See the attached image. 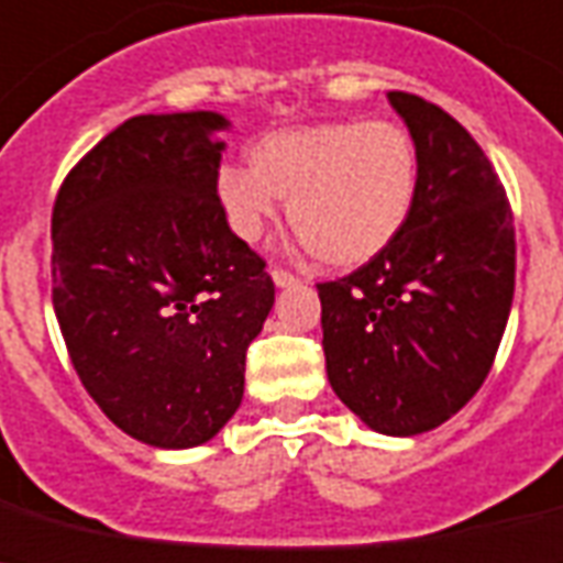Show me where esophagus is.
I'll return each mask as SVG.
<instances>
[{
	"instance_id": "obj_1",
	"label": "esophagus",
	"mask_w": 563,
	"mask_h": 563,
	"mask_svg": "<svg viewBox=\"0 0 563 563\" xmlns=\"http://www.w3.org/2000/svg\"><path fill=\"white\" fill-rule=\"evenodd\" d=\"M269 278H273V285L276 287H290V285H296V282H299V278L296 276H290V273H287V269H269Z\"/></svg>"
}]
</instances>
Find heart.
I'll return each instance as SVG.
<instances>
[{
    "mask_svg": "<svg viewBox=\"0 0 563 563\" xmlns=\"http://www.w3.org/2000/svg\"><path fill=\"white\" fill-rule=\"evenodd\" d=\"M218 200L244 244L264 235L287 200V220L331 267L384 255L418 195V147L395 121H319L273 130L250 147V168L218 170Z\"/></svg>",
    "mask_w": 563,
    "mask_h": 563,
    "instance_id": "obj_1",
    "label": "heart"
}]
</instances>
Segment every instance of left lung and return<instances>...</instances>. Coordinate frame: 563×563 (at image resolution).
<instances>
[{
	"instance_id": "8db88e82",
	"label": "left lung",
	"mask_w": 563,
	"mask_h": 563,
	"mask_svg": "<svg viewBox=\"0 0 563 563\" xmlns=\"http://www.w3.org/2000/svg\"><path fill=\"white\" fill-rule=\"evenodd\" d=\"M389 103L418 147V195L384 255L317 285L325 372L375 433L456 416L492 372L515 296V227L492 162L460 121L407 92Z\"/></svg>"
}]
</instances>
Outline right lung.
<instances>
[{"label": "right lung", "mask_w": 563, "mask_h": 563, "mask_svg": "<svg viewBox=\"0 0 563 563\" xmlns=\"http://www.w3.org/2000/svg\"><path fill=\"white\" fill-rule=\"evenodd\" d=\"M211 110L136 115L63 179L52 211L54 313L112 424L162 451L206 444L244 398L246 349L276 302L229 229Z\"/></svg>", "instance_id": "1"}]
</instances>
